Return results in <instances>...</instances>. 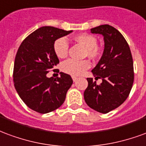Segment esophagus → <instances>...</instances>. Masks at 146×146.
Masks as SVG:
<instances>
[{
    "instance_id": "esophagus-1",
    "label": "esophagus",
    "mask_w": 146,
    "mask_h": 146,
    "mask_svg": "<svg viewBox=\"0 0 146 146\" xmlns=\"http://www.w3.org/2000/svg\"><path fill=\"white\" fill-rule=\"evenodd\" d=\"M72 79H73V82H76V81L78 79L77 77H74V76H72Z\"/></svg>"
}]
</instances>
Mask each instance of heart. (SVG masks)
Returning a JSON list of instances; mask_svg holds the SVG:
<instances>
[{
    "instance_id": "1",
    "label": "heart",
    "mask_w": 146,
    "mask_h": 146,
    "mask_svg": "<svg viewBox=\"0 0 146 146\" xmlns=\"http://www.w3.org/2000/svg\"><path fill=\"white\" fill-rule=\"evenodd\" d=\"M81 45L86 48V55L96 59L100 55V50L97 46V39L90 34L82 33L75 36L74 38ZM68 42L64 38L57 39L54 44V50L56 56L59 58H64L68 54ZM90 67L89 60H76L69 59L62 64V70L67 74L74 76L81 75Z\"/></svg>"
}]
</instances>
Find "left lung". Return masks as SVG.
<instances>
[{
    "label": "left lung",
    "instance_id": "left-lung-1",
    "mask_svg": "<svg viewBox=\"0 0 146 146\" xmlns=\"http://www.w3.org/2000/svg\"><path fill=\"white\" fill-rule=\"evenodd\" d=\"M91 33L101 34L104 39V50L100 60L92 70L97 85L88 78V87L84 92L86 104L102 113L117 108L126 100L132 88L134 68L131 50L126 39L115 28L102 25L91 29Z\"/></svg>",
    "mask_w": 146,
    "mask_h": 146
}]
</instances>
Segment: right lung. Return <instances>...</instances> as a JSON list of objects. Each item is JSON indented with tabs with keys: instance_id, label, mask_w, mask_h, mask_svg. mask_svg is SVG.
<instances>
[{
	"instance_id": "right-lung-1",
	"label": "right lung",
	"mask_w": 146,
	"mask_h": 146,
	"mask_svg": "<svg viewBox=\"0 0 146 146\" xmlns=\"http://www.w3.org/2000/svg\"><path fill=\"white\" fill-rule=\"evenodd\" d=\"M53 26H43L26 37L17 51L14 64V86L26 106L40 113L54 111L64 104L73 81L60 72L56 79L46 74L59 63L54 42L71 33Z\"/></svg>"
}]
</instances>
